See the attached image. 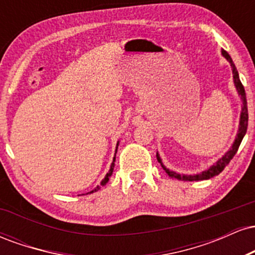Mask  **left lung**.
Listing matches in <instances>:
<instances>
[{
    "mask_svg": "<svg viewBox=\"0 0 255 255\" xmlns=\"http://www.w3.org/2000/svg\"><path fill=\"white\" fill-rule=\"evenodd\" d=\"M222 55H223V56L227 58L228 62L230 63L231 69H233L234 84H235L236 90H238L239 96L241 97V101H242V109H241V115H240L239 131H238V135H236V137H235V141H234V144L230 147V150L228 151L227 153H225L224 156L221 158V159H218L217 162H216V164L211 165L209 169H207V170H205L197 175H180V174H177V172L169 170V169L165 168L164 164L162 163V159H160L159 154H158V152H157V160L160 163L162 168L164 169L166 174H168L170 177H175V178H177V180H184V181H201V180H209V178H211L213 176H217L218 174H221V172L223 171V169L225 168V166L229 164V162L233 159V157L235 156L236 152H238V150H239V146H240V144H241L242 139H244L246 131H247L248 109H247V99H246L245 87H244V85L241 84V80H240V77H239V72H238V69H236L233 60H231L230 55L228 54L225 50H222Z\"/></svg>",
    "mask_w": 255,
    "mask_h": 255,
    "instance_id": "left-lung-1",
    "label": "left lung"
}]
</instances>
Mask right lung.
<instances>
[{"mask_svg": "<svg viewBox=\"0 0 255 255\" xmlns=\"http://www.w3.org/2000/svg\"><path fill=\"white\" fill-rule=\"evenodd\" d=\"M118 146H119V141H118V145H116V152H118ZM114 162H115V157H114V160H113V163H111V165H110V170H109V171H108V174H107V175H105L104 180H103V181H102V182H101V186H104V184H105V183H107V182H108V181H109V177L111 176V175H113V171H114V166H115V163H114ZM101 186H97V187H96V188H95V189H93V191H91V192H89V193H93V192H97V191H98V189H99V188H101ZM89 193H86V194H89Z\"/></svg>", "mask_w": 255, "mask_h": 255, "instance_id": "add662e5", "label": "right lung"}]
</instances>
